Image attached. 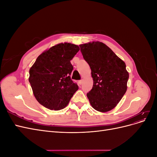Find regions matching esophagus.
I'll list each match as a JSON object with an SVG mask.
<instances>
[{
  "label": "esophagus",
  "instance_id": "esophagus-1",
  "mask_svg": "<svg viewBox=\"0 0 157 157\" xmlns=\"http://www.w3.org/2000/svg\"><path fill=\"white\" fill-rule=\"evenodd\" d=\"M82 82H83V80H82V79L80 80H78V84H79L80 85H81V84H82Z\"/></svg>",
  "mask_w": 157,
  "mask_h": 157
}]
</instances>
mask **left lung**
I'll list each match as a JSON object with an SVG mask.
<instances>
[{"label": "left lung", "mask_w": 157, "mask_h": 157, "mask_svg": "<svg viewBox=\"0 0 157 157\" xmlns=\"http://www.w3.org/2000/svg\"><path fill=\"white\" fill-rule=\"evenodd\" d=\"M79 46L91 69L94 80L92 89L87 93L90 103L98 111H111L126 92L129 74L126 64L103 42Z\"/></svg>", "instance_id": "1"}]
</instances>
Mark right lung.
Segmentation results:
<instances>
[{"label":"right lung","instance_id":"obj_1","mask_svg":"<svg viewBox=\"0 0 157 157\" xmlns=\"http://www.w3.org/2000/svg\"><path fill=\"white\" fill-rule=\"evenodd\" d=\"M79 50L77 45L65 42L51 47L36 58L29 69V81L42 105L55 111L67 105L78 89L71 79L73 67L70 61Z\"/></svg>","mask_w":157,"mask_h":157}]
</instances>
